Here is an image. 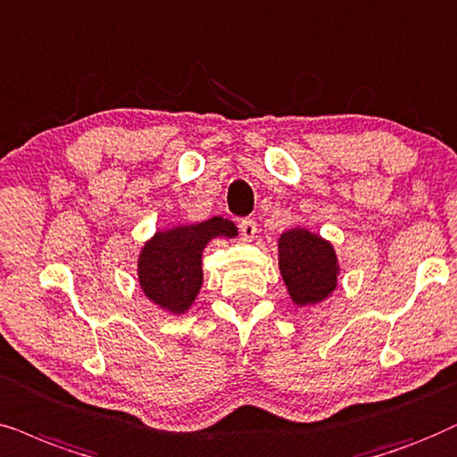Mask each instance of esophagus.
Instances as JSON below:
<instances>
[{
    "mask_svg": "<svg viewBox=\"0 0 457 457\" xmlns=\"http://www.w3.org/2000/svg\"><path fill=\"white\" fill-rule=\"evenodd\" d=\"M238 228H240V234H242V238H245V240L255 238V234H257L255 219H240Z\"/></svg>",
    "mask_w": 457,
    "mask_h": 457,
    "instance_id": "esophagus-1",
    "label": "esophagus"
}]
</instances>
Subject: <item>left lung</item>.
I'll return each mask as SVG.
<instances>
[{"mask_svg":"<svg viewBox=\"0 0 457 457\" xmlns=\"http://www.w3.org/2000/svg\"><path fill=\"white\" fill-rule=\"evenodd\" d=\"M278 265L288 295L297 305L327 299L337 287L339 265L333 246L308 229H288L278 238Z\"/></svg>","mask_w":457,"mask_h":457,"instance_id":"left-lung-1","label":"left lung"}]
</instances>
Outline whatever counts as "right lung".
I'll return each mask as SVG.
<instances>
[{
    "label": "right lung",
    "mask_w": 457,
    "mask_h": 457,
    "mask_svg": "<svg viewBox=\"0 0 457 457\" xmlns=\"http://www.w3.org/2000/svg\"><path fill=\"white\" fill-rule=\"evenodd\" d=\"M236 225L223 217L158 232L138 255L143 293L162 310L181 314L202 287V251L215 236L234 238Z\"/></svg>",
    "instance_id": "right-lung-1"
}]
</instances>
